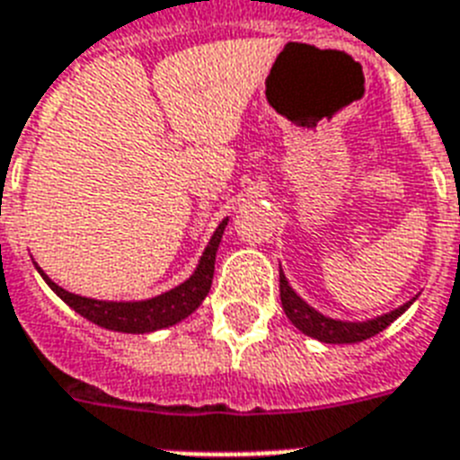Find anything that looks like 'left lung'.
Returning <instances> with one entry per match:
<instances>
[{
    "mask_svg": "<svg viewBox=\"0 0 460 460\" xmlns=\"http://www.w3.org/2000/svg\"><path fill=\"white\" fill-rule=\"evenodd\" d=\"M279 288H281L283 312L290 319V323L300 333L319 340V342H328V345H352V342H364V340L373 338V335L383 333L392 321H397L418 300L416 295L413 300L404 302L402 307L392 309V312H385V314L380 316H373V319L345 321L321 314L319 309L312 307L307 300H302L300 295L295 293L288 279H286L281 267H279Z\"/></svg>",
    "mask_w": 460,
    "mask_h": 460,
    "instance_id": "obj_1",
    "label": "left lung"
}]
</instances>
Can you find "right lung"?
<instances>
[{
    "label": "right lung",
    "instance_id": "add662e5",
    "mask_svg": "<svg viewBox=\"0 0 460 460\" xmlns=\"http://www.w3.org/2000/svg\"><path fill=\"white\" fill-rule=\"evenodd\" d=\"M226 224H229V217H224L217 224V229L210 236L203 255H200L196 269H193V274L184 283H179V286L155 295V297H148V300H96V297H82V295L68 293L61 286H56L44 274L40 264H35V269L40 271V276H42L49 288L54 290L70 309H75L77 314L96 323V326L106 328V331H115V333H153V331H163V328H170L179 323V321H184L186 316H191L203 305V300L210 293L212 274H215V257H217V248L219 243H222Z\"/></svg>",
    "mask_w": 460,
    "mask_h": 460
}]
</instances>
